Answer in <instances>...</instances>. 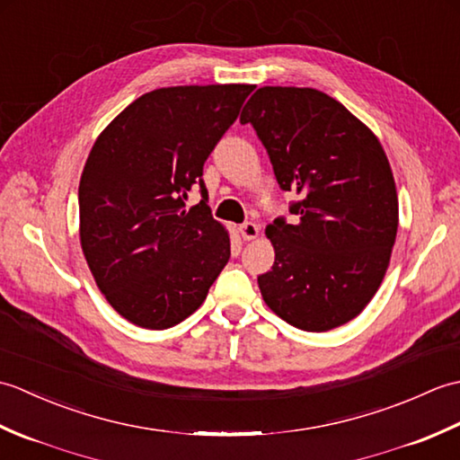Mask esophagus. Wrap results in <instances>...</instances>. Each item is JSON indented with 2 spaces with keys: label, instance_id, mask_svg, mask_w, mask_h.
<instances>
[{
  "label": "esophagus",
  "instance_id": "1",
  "mask_svg": "<svg viewBox=\"0 0 460 460\" xmlns=\"http://www.w3.org/2000/svg\"><path fill=\"white\" fill-rule=\"evenodd\" d=\"M239 233H241V237L245 239V241L257 239L259 237V225L252 223V221L243 223V225H239Z\"/></svg>",
  "mask_w": 460,
  "mask_h": 460
}]
</instances>
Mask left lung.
Masks as SVG:
<instances>
[{"instance_id": "left-lung-1", "label": "left lung", "mask_w": 460, "mask_h": 460, "mask_svg": "<svg viewBox=\"0 0 460 460\" xmlns=\"http://www.w3.org/2000/svg\"><path fill=\"white\" fill-rule=\"evenodd\" d=\"M265 144L277 181L302 199L275 219V265L259 277L290 326L326 332L354 320L385 277L399 225L392 165L377 136L316 89L262 86L241 112Z\"/></svg>"}]
</instances>
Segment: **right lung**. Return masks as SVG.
<instances>
[{
    "label": "right lung",
    "mask_w": 460,
    "mask_h": 460,
    "mask_svg": "<svg viewBox=\"0 0 460 460\" xmlns=\"http://www.w3.org/2000/svg\"><path fill=\"white\" fill-rule=\"evenodd\" d=\"M252 84L164 86L96 138L79 183V235L96 287L132 324L165 330L198 310L231 257L203 164ZM204 199L184 208L187 193Z\"/></svg>",
    "instance_id": "obj_1"
}]
</instances>
